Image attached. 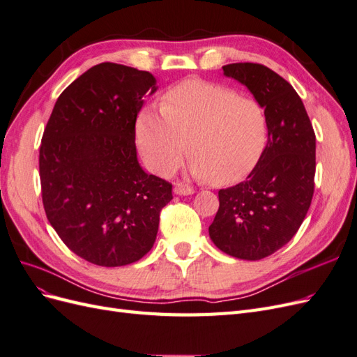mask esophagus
<instances>
[{
    "instance_id": "esophagus-1",
    "label": "esophagus",
    "mask_w": 357,
    "mask_h": 357,
    "mask_svg": "<svg viewBox=\"0 0 357 357\" xmlns=\"http://www.w3.org/2000/svg\"><path fill=\"white\" fill-rule=\"evenodd\" d=\"M174 193H176V195H192L193 189L190 186H186V185H181V183H177V185L174 186Z\"/></svg>"
}]
</instances>
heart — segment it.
<instances>
[{
	"label": "heart",
	"mask_w": 357,
	"mask_h": 357,
	"mask_svg": "<svg viewBox=\"0 0 357 357\" xmlns=\"http://www.w3.org/2000/svg\"><path fill=\"white\" fill-rule=\"evenodd\" d=\"M135 137L146 164L158 174L178 168L189 142L192 174L226 186L244 178L262 158L268 117L255 98L192 79L167 92L160 110L139 112Z\"/></svg>",
	"instance_id": "1"
}]
</instances>
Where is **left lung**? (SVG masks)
I'll use <instances>...</instances> for the list:
<instances>
[{"mask_svg":"<svg viewBox=\"0 0 357 357\" xmlns=\"http://www.w3.org/2000/svg\"><path fill=\"white\" fill-rule=\"evenodd\" d=\"M244 84L268 117V143L248 177L219 190L208 232L226 255L259 261L286 245L304 222L314 193L316 134L296 91L261 63L223 67Z\"/></svg>","mask_w":357,"mask_h":357,"instance_id":"left-lung-1","label":"left lung"}]
</instances>
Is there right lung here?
Here are the masks:
<instances>
[{
  "label": "right lung",
  "instance_id": "add662e5",
  "mask_svg": "<svg viewBox=\"0 0 357 357\" xmlns=\"http://www.w3.org/2000/svg\"><path fill=\"white\" fill-rule=\"evenodd\" d=\"M156 79L121 63L83 73L53 107L40 146L45 211L71 252L100 266L139 261L153 247L172 185L139 167L135 122Z\"/></svg>",
  "mask_w": 357,
  "mask_h": 357
}]
</instances>
